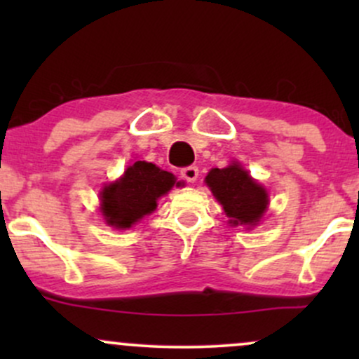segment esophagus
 Listing matches in <instances>:
<instances>
[{"label":"esophagus","instance_id":"obj_1","mask_svg":"<svg viewBox=\"0 0 359 359\" xmlns=\"http://www.w3.org/2000/svg\"><path fill=\"white\" fill-rule=\"evenodd\" d=\"M180 175H182V179L185 180V182L194 184L197 180V177H199V168L194 167V165L185 167V168H182V170H180Z\"/></svg>","mask_w":359,"mask_h":359}]
</instances>
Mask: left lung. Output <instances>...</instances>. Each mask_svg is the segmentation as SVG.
<instances>
[{
  "instance_id": "1",
  "label": "left lung",
  "mask_w": 359,
  "mask_h": 359,
  "mask_svg": "<svg viewBox=\"0 0 359 359\" xmlns=\"http://www.w3.org/2000/svg\"><path fill=\"white\" fill-rule=\"evenodd\" d=\"M205 184L212 196L222 205L229 224H258L269 208V192L245 170L240 163L233 162L224 168H211L205 175Z\"/></svg>"
}]
</instances>
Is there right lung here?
<instances>
[{
	"instance_id": "1",
	"label": "right lung",
	"mask_w": 359,
	"mask_h": 359,
	"mask_svg": "<svg viewBox=\"0 0 359 359\" xmlns=\"http://www.w3.org/2000/svg\"><path fill=\"white\" fill-rule=\"evenodd\" d=\"M179 187L175 175L150 162H135L114 182L106 184L100 194L101 212L106 224L116 229L133 224L156 209V201Z\"/></svg>"
}]
</instances>
